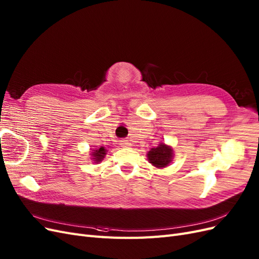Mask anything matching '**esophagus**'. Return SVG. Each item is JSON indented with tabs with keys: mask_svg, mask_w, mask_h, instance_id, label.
<instances>
[{
	"mask_svg": "<svg viewBox=\"0 0 259 259\" xmlns=\"http://www.w3.org/2000/svg\"><path fill=\"white\" fill-rule=\"evenodd\" d=\"M119 144H120L122 147H128V146L131 145V143H130V142H129L128 140H121V141L119 142Z\"/></svg>",
	"mask_w": 259,
	"mask_h": 259,
	"instance_id": "esophagus-1",
	"label": "esophagus"
}]
</instances>
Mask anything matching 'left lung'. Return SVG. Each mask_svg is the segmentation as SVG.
<instances>
[{
  "instance_id": "1",
  "label": "left lung",
  "mask_w": 259,
  "mask_h": 259,
  "mask_svg": "<svg viewBox=\"0 0 259 259\" xmlns=\"http://www.w3.org/2000/svg\"><path fill=\"white\" fill-rule=\"evenodd\" d=\"M173 158V149L171 146L160 143L157 147L152 148L147 153V159L156 168H165L168 166Z\"/></svg>"
}]
</instances>
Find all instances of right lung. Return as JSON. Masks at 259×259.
<instances>
[{"label": "right lung", "mask_w": 259, "mask_h": 259, "mask_svg": "<svg viewBox=\"0 0 259 259\" xmlns=\"http://www.w3.org/2000/svg\"><path fill=\"white\" fill-rule=\"evenodd\" d=\"M106 152H107V151L105 149V147L101 146L100 148L94 149V151L90 153V155H91V157H93L94 161H95L96 163H99L100 161H102V160H103L104 156L106 155Z\"/></svg>", "instance_id": "right-lung-1"}]
</instances>
